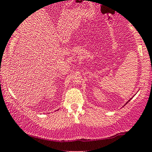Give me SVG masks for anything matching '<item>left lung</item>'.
<instances>
[{
  "label": "left lung",
  "mask_w": 152,
  "mask_h": 152,
  "mask_svg": "<svg viewBox=\"0 0 152 152\" xmlns=\"http://www.w3.org/2000/svg\"><path fill=\"white\" fill-rule=\"evenodd\" d=\"M129 101H130V100H129ZM129 102H127V103H128ZM127 103H126V104H127Z\"/></svg>",
  "instance_id": "8db88e82"
}]
</instances>
